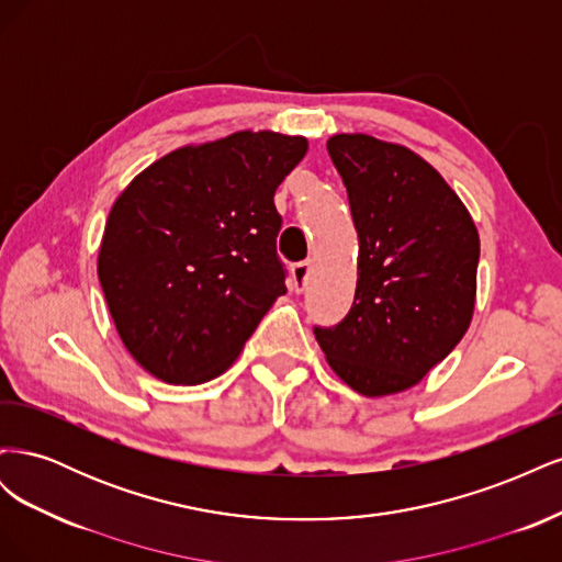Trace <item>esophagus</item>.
<instances>
[{
  "label": "esophagus",
  "instance_id": "esophagus-1",
  "mask_svg": "<svg viewBox=\"0 0 562 562\" xmlns=\"http://www.w3.org/2000/svg\"><path fill=\"white\" fill-rule=\"evenodd\" d=\"M310 271H312V262H310V260L297 262V265L291 269V283H293V291H295V293H302L304 288H307Z\"/></svg>",
  "mask_w": 562,
  "mask_h": 562
}]
</instances>
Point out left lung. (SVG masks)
Returning a JSON list of instances; mask_svg holds the SVG:
<instances>
[{"label": "left lung", "instance_id": "left-lung-1", "mask_svg": "<svg viewBox=\"0 0 562 562\" xmlns=\"http://www.w3.org/2000/svg\"><path fill=\"white\" fill-rule=\"evenodd\" d=\"M328 155L342 178L359 281L349 314L314 328L335 375L363 396L422 382L471 326L481 239L467 206L413 149L337 133Z\"/></svg>", "mask_w": 562, "mask_h": 562}]
</instances>
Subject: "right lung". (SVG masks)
<instances>
[{
    "mask_svg": "<svg viewBox=\"0 0 562 562\" xmlns=\"http://www.w3.org/2000/svg\"><path fill=\"white\" fill-rule=\"evenodd\" d=\"M307 147L302 135L236 131L168 151L116 196L98 279L119 337L149 375H223L285 293L274 192Z\"/></svg>",
    "mask_w": 562,
    "mask_h": 562,
    "instance_id": "1",
    "label": "right lung"
}]
</instances>
